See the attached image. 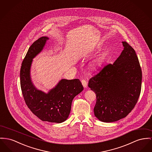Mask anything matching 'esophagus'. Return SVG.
Here are the masks:
<instances>
[{
  "label": "esophagus",
  "mask_w": 152,
  "mask_h": 152,
  "mask_svg": "<svg viewBox=\"0 0 152 152\" xmlns=\"http://www.w3.org/2000/svg\"><path fill=\"white\" fill-rule=\"evenodd\" d=\"M81 83H82V85H83V86L85 89L87 88V85H88L87 84V81L85 80H82L81 81Z\"/></svg>",
  "instance_id": "1"
}]
</instances>
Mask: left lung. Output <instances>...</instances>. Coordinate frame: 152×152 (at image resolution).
<instances>
[{
	"label": "left lung",
	"instance_id": "obj_1",
	"mask_svg": "<svg viewBox=\"0 0 152 152\" xmlns=\"http://www.w3.org/2000/svg\"><path fill=\"white\" fill-rule=\"evenodd\" d=\"M123 50L113 64L102 67L89 80L95 92V116L105 123L118 121L132 111L141 90L142 71L135 50L126 41Z\"/></svg>",
	"mask_w": 152,
	"mask_h": 152
}]
</instances>
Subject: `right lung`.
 I'll return each instance as SVG.
<instances>
[{
    "label": "right lung",
    "mask_w": 152,
    "mask_h": 152,
    "mask_svg": "<svg viewBox=\"0 0 152 152\" xmlns=\"http://www.w3.org/2000/svg\"><path fill=\"white\" fill-rule=\"evenodd\" d=\"M48 39L42 36L29 47L20 68V88L27 106L36 116L42 121L61 123L67 119L72 100L83 87L78 79H61L47 93L35 86L31 78L33 59L43 50Z\"/></svg>",
    "instance_id": "add662e5"
}]
</instances>
